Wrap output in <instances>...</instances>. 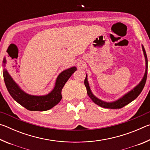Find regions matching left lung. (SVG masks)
Returning <instances> with one entry per match:
<instances>
[{"label": "left lung", "mask_w": 150, "mask_h": 150, "mask_svg": "<svg viewBox=\"0 0 150 150\" xmlns=\"http://www.w3.org/2000/svg\"><path fill=\"white\" fill-rule=\"evenodd\" d=\"M142 50H143L144 57H145V59H146V71L143 79H142V81H140V83H139L136 87H134L132 90L130 91V92L126 93L125 95H124L122 96V97L119 98L118 100L115 101V102L106 103V102H105V101H103L100 99H98V98H96V96L92 93V92H91V88L89 87V84H88V81H87V76L86 75V78L85 79L84 83L86 88H87L88 95L94 103L96 104L97 105L103 108H121L124 107V106H126L128 105V104L131 103L132 101H133L134 99H136V98L138 97L139 94L141 93L142 90H143L144 86H145L146 79H147V74H148V57H147L146 51L143 45H142Z\"/></svg>", "instance_id": "1"}]
</instances>
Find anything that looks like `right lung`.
Segmentation results:
<instances>
[{
  "label": "right lung",
  "mask_w": 150,
  "mask_h": 150,
  "mask_svg": "<svg viewBox=\"0 0 150 150\" xmlns=\"http://www.w3.org/2000/svg\"><path fill=\"white\" fill-rule=\"evenodd\" d=\"M3 63L5 66V57ZM76 70L77 68L72 67L61 73L57 78L54 89L52 92L44 96L28 95L24 92L14 82L6 69H4L2 73L7 90L18 103L27 110L31 111H45L50 110L60 102L62 98V90L63 86Z\"/></svg>",
  "instance_id": "obj_1"
}]
</instances>
